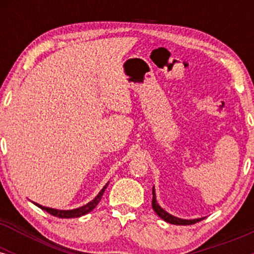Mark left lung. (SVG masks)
<instances>
[{"mask_svg":"<svg viewBox=\"0 0 254 254\" xmlns=\"http://www.w3.org/2000/svg\"><path fill=\"white\" fill-rule=\"evenodd\" d=\"M151 206H153V210L156 212L157 216H160L162 220H165L166 222L172 223V224H179V226H186V224H194L199 221L204 220V217L202 218H194V220H183V218H178L176 216H172L171 214H168L167 211H165L159 204L156 203V197H155V191L153 189V202H151Z\"/></svg>","mask_w":254,"mask_h":254,"instance_id":"8db88e82","label":"left lung"}]
</instances>
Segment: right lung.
<instances>
[{
    "label": "right lung",
    "instance_id": "add662e5",
    "mask_svg": "<svg viewBox=\"0 0 254 254\" xmlns=\"http://www.w3.org/2000/svg\"><path fill=\"white\" fill-rule=\"evenodd\" d=\"M107 185H109V184H106V185L104 186L103 190L99 192L98 196L95 197L94 199L92 200V202H89L88 204H86V205L81 206V208L74 209V210H57V209L46 208V206L39 205V204H37V203H36V205L39 206L40 209H43V210H45L46 212H49V214H51L52 216H56V217H60V218H74V217H80V216H83V215L88 214V212L92 211L93 209H94L95 206L98 205V203L100 202L101 197H103L104 191H105V189L107 188Z\"/></svg>",
    "mask_w": 254,
    "mask_h": 254
}]
</instances>
